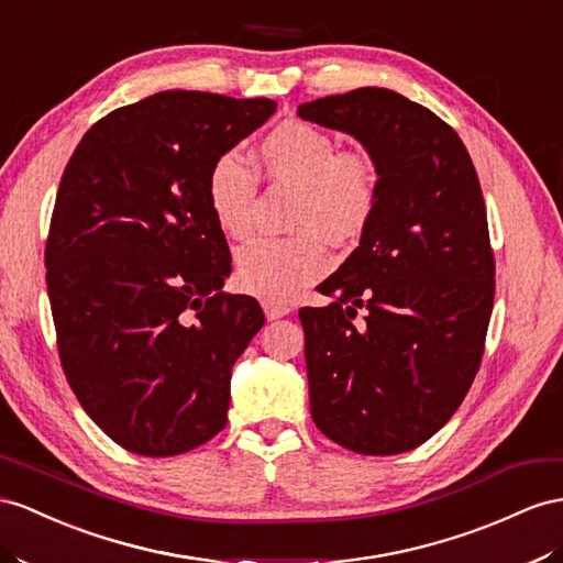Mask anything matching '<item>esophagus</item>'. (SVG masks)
<instances>
[{
	"label": "esophagus",
	"mask_w": 563,
	"mask_h": 563,
	"mask_svg": "<svg viewBox=\"0 0 563 563\" xmlns=\"http://www.w3.org/2000/svg\"><path fill=\"white\" fill-rule=\"evenodd\" d=\"M264 313H266V319L268 321H276V319H283V316H287L290 313L292 309L287 307V305H278V301H264Z\"/></svg>",
	"instance_id": "esophagus-1"
}]
</instances>
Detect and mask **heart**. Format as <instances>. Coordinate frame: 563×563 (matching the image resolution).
Returning a JSON list of instances; mask_svg holds the SVG:
<instances>
[{"mask_svg":"<svg viewBox=\"0 0 563 563\" xmlns=\"http://www.w3.org/2000/svg\"><path fill=\"white\" fill-rule=\"evenodd\" d=\"M258 166L276 185L295 187V238H256L235 254L242 290L266 301L292 299L330 266L325 242L347 244L376 219L380 180L362 152H338V142L307 121H283L256 147ZM256 178L235 152L221 154L207 173V201L230 240L252 230Z\"/></svg>","mask_w":563,"mask_h":563,"instance_id":"heart-1","label":"heart"}]
</instances>
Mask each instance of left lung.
Instances as JSON below:
<instances>
[{
  "label": "left lung",
  "instance_id": "left-lung-1",
  "mask_svg": "<svg viewBox=\"0 0 563 563\" xmlns=\"http://www.w3.org/2000/svg\"><path fill=\"white\" fill-rule=\"evenodd\" d=\"M297 117L354 135L380 180L376 219L319 285L335 301L299 309L311 419L356 454L416 450L452 419L485 350L495 254L478 173L452 125L393 90L313 99Z\"/></svg>",
  "mask_w": 563,
  "mask_h": 563
}]
</instances>
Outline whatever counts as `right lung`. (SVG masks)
<instances>
[{"label":"right lung","instance_id":"obj_1","mask_svg":"<svg viewBox=\"0 0 563 563\" xmlns=\"http://www.w3.org/2000/svg\"><path fill=\"white\" fill-rule=\"evenodd\" d=\"M273 111L266 97L156 92L99 119L66 164L45 247L56 344L80 407L128 452L176 456L225 428L230 373L264 311L223 292L207 173Z\"/></svg>","mask_w":563,"mask_h":563}]
</instances>
